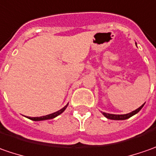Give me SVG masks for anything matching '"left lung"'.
<instances>
[{
	"mask_svg": "<svg viewBox=\"0 0 156 156\" xmlns=\"http://www.w3.org/2000/svg\"><path fill=\"white\" fill-rule=\"evenodd\" d=\"M144 105H145V103H144L142 106H140L138 109L133 110L132 112H130V113H128V114H123V115H115V114H110V113H105V112H102V114L105 115L106 118L110 119V120H126V119H128V118L131 117L132 115H136V113H138L140 110H142V108L144 106Z\"/></svg>",
	"mask_w": 156,
	"mask_h": 156,
	"instance_id": "obj_1",
	"label": "left lung"
}]
</instances>
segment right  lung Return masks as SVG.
<instances>
[{"instance_id":"add662e5","label":"right lung","mask_w":156,"mask_h":156,"mask_svg":"<svg viewBox=\"0 0 156 156\" xmlns=\"http://www.w3.org/2000/svg\"><path fill=\"white\" fill-rule=\"evenodd\" d=\"M69 104V103H68ZM68 104L65 107H63L61 110H58V111H56V112H54V113H51V114H50V115H43V116H40V117H30V116H28L27 118H29L30 120H33V121H45V120H49V119H52V118H55L56 116H58V115H60L61 113H63L65 110H66V109L67 108L68 106Z\"/></svg>"}]
</instances>
